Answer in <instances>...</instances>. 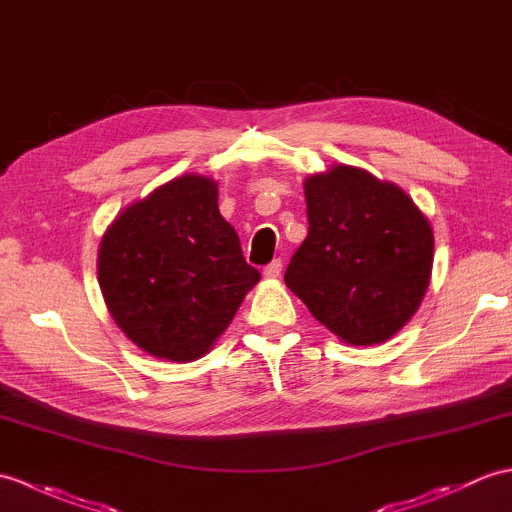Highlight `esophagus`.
Returning a JSON list of instances; mask_svg holds the SVG:
<instances>
[{
	"label": "esophagus",
	"instance_id": "1",
	"mask_svg": "<svg viewBox=\"0 0 512 512\" xmlns=\"http://www.w3.org/2000/svg\"><path fill=\"white\" fill-rule=\"evenodd\" d=\"M281 268H283L281 261L279 259H272L270 264L264 268V277L266 279H277L281 275Z\"/></svg>",
	"mask_w": 512,
	"mask_h": 512
}]
</instances>
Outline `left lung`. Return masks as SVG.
I'll return each instance as SVG.
<instances>
[{
    "label": "left lung",
    "mask_w": 512,
    "mask_h": 512,
    "mask_svg": "<svg viewBox=\"0 0 512 512\" xmlns=\"http://www.w3.org/2000/svg\"><path fill=\"white\" fill-rule=\"evenodd\" d=\"M310 233L285 285L353 347L390 340L419 310L432 277L434 233L403 189L355 165L305 178Z\"/></svg>",
    "instance_id": "left-lung-1"
}]
</instances>
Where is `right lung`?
Listing matches in <instances>:
<instances>
[{
    "label": "right lung",
    "instance_id": "1",
    "mask_svg": "<svg viewBox=\"0 0 512 512\" xmlns=\"http://www.w3.org/2000/svg\"><path fill=\"white\" fill-rule=\"evenodd\" d=\"M259 279L220 216L218 183L196 172L130 202L98 248L106 310L130 342L165 362L211 351Z\"/></svg>",
    "mask_w": 512,
    "mask_h": 512
}]
</instances>
